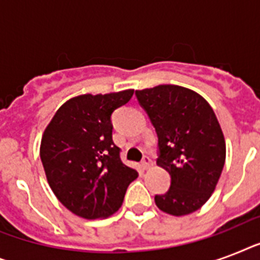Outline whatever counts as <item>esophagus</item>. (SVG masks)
Instances as JSON below:
<instances>
[{
	"label": "esophagus",
	"mask_w": 260,
	"mask_h": 260,
	"mask_svg": "<svg viewBox=\"0 0 260 260\" xmlns=\"http://www.w3.org/2000/svg\"><path fill=\"white\" fill-rule=\"evenodd\" d=\"M151 166H152V160L150 159V156H144V158H143V162H142L143 169H144V170H147V169H150Z\"/></svg>",
	"instance_id": "1"
}]
</instances>
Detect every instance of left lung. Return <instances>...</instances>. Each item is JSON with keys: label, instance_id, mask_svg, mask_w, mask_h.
Wrapping results in <instances>:
<instances>
[{"label": "left lung", "instance_id": "8db88e82", "mask_svg": "<svg viewBox=\"0 0 260 260\" xmlns=\"http://www.w3.org/2000/svg\"><path fill=\"white\" fill-rule=\"evenodd\" d=\"M158 135L156 165L169 171L170 189L155 196L173 216L193 213L216 189L225 163V140L213 109L196 91L177 85L136 90Z\"/></svg>", "mask_w": 260, "mask_h": 260}]
</instances>
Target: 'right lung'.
Listing matches in <instances>:
<instances>
[{
	"mask_svg": "<svg viewBox=\"0 0 260 260\" xmlns=\"http://www.w3.org/2000/svg\"><path fill=\"white\" fill-rule=\"evenodd\" d=\"M134 90L83 94L64 102L44 131L40 159L58 200L79 217L117 212L138 171L125 166L112 139V114Z\"/></svg>",
	"mask_w": 260,
	"mask_h": 260,
	"instance_id": "add662e5",
	"label": "right lung"
}]
</instances>
